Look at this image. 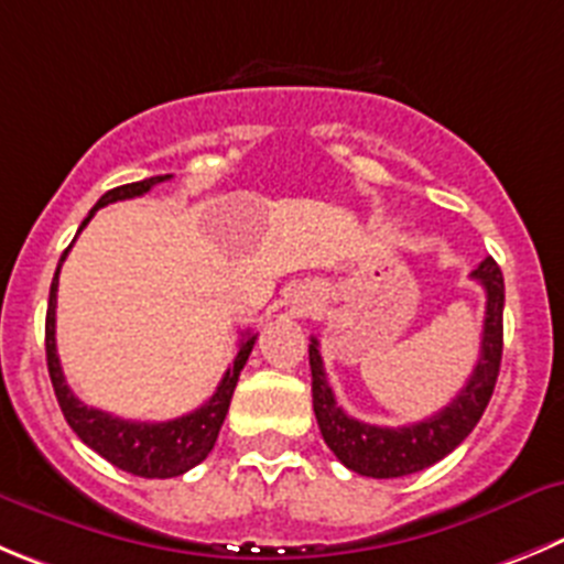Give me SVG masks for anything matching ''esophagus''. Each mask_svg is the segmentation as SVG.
Here are the masks:
<instances>
[{"instance_id":"esophagus-1","label":"esophagus","mask_w":564,"mask_h":564,"mask_svg":"<svg viewBox=\"0 0 564 564\" xmlns=\"http://www.w3.org/2000/svg\"><path fill=\"white\" fill-rule=\"evenodd\" d=\"M294 312H297V314H308V312H312V303H308V300H303V297L294 300Z\"/></svg>"}]
</instances>
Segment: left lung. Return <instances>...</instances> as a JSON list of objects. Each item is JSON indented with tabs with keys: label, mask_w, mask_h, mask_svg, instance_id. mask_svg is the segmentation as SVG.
<instances>
[{
	"label": "left lung",
	"mask_w": 564,
	"mask_h": 564,
	"mask_svg": "<svg viewBox=\"0 0 564 564\" xmlns=\"http://www.w3.org/2000/svg\"><path fill=\"white\" fill-rule=\"evenodd\" d=\"M487 292V312H484L481 330V356H478L473 376L462 387L454 401L420 423L387 429V425H370L350 417L336 403L334 389L325 376L319 341L312 336L308 345V365H312V398L314 414H317L319 434L325 445L334 451L336 459L347 470L370 478H401L431 467L434 462L445 459L456 445H462L467 434L476 429L487 409L492 389H496L498 370H501L503 354V275L492 258H484L478 270L473 272Z\"/></svg>",
	"instance_id": "left-lung-1"
}]
</instances>
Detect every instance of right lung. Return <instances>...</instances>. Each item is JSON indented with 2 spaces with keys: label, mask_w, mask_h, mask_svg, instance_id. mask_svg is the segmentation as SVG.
<instances>
[{
  "label": "right lung",
  "mask_w": 564,
  "mask_h": 564,
  "mask_svg": "<svg viewBox=\"0 0 564 564\" xmlns=\"http://www.w3.org/2000/svg\"><path fill=\"white\" fill-rule=\"evenodd\" d=\"M170 177L172 175H155L139 183H128V186L110 188V192H105L102 197L97 199L91 214L83 219L80 230L91 223L94 210L105 208V205L116 203V199L141 197V194L150 192L152 186L170 181ZM80 230H77V234H80ZM66 252L61 256V264L66 261ZM61 264H57L55 278H52L50 308H46V367H50L52 389H55V398L57 403H61L63 417H66V423L72 425V431L86 442L88 448L97 451L102 459H108L110 465H116L119 470L133 473V476H141V478L183 476V473L192 470L194 465H199V462L210 454V448H214L219 429H223L225 423V414H228L234 389L236 383H239V372L245 370L258 336L256 334L241 336L239 354H236L234 367L225 370L217 392L210 394L208 401H205L199 409H194V412L183 414V417H175V420H166V423H135V420L113 417V414L102 412V409L86 406V403H83L72 389H68L66 378H63L61 359H57V347H55V306H57V275H61Z\"/></svg>",
  "instance_id": "1"
}]
</instances>
